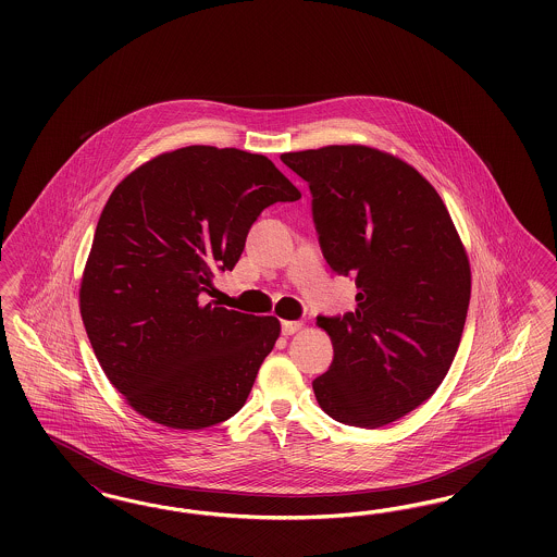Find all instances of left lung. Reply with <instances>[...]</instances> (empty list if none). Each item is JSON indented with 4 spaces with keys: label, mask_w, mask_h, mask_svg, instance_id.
<instances>
[{
    "label": "left lung",
    "mask_w": 557,
    "mask_h": 557,
    "mask_svg": "<svg viewBox=\"0 0 557 557\" xmlns=\"http://www.w3.org/2000/svg\"><path fill=\"white\" fill-rule=\"evenodd\" d=\"M294 189L261 154L187 146L112 191L83 271L81 318L137 413L202 430L244 407L280 327L216 290L212 265L232 271L257 216Z\"/></svg>",
    "instance_id": "1"
}]
</instances>
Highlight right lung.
I'll return each instance as SVG.
<instances>
[{"label": "right lung", "mask_w": 557, "mask_h": 557, "mask_svg": "<svg viewBox=\"0 0 557 557\" xmlns=\"http://www.w3.org/2000/svg\"><path fill=\"white\" fill-rule=\"evenodd\" d=\"M313 196L327 265L352 275L355 309L325 319L319 407L343 424L397 422L436 393L463 334L472 273L441 196L407 162L368 146L284 157Z\"/></svg>", "instance_id": "1"}]
</instances>
